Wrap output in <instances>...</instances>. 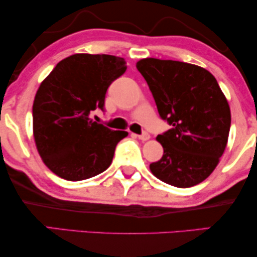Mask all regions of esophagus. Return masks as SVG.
<instances>
[{
  "label": "esophagus",
  "mask_w": 257,
  "mask_h": 257,
  "mask_svg": "<svg viewBox=\"0 0 257 257\" xmlns=\"http://www.w3.org/2000/svg\"><path fill=\"white\" fill-rule=\"evenodd\" d=\"M138 138L140 139V140H143V142H145V140H149L150 139V135L147 132H143L142 135H139L138 136Z\"/></svg>",
  "instance_id": "34e87169"
}]
</instances>
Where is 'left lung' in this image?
I'll list each match as a JSON object with an SVG mask.
<instances>
[{
  "label": "left lung",
  "instance_id": "8db88e82",
  "mask_svg": "<svg viewBox=\"0 0 257 257\" xmlns=\"http://www.w3.org/2000/svg\"><path fill=\"white\" fill-rule=\"evenodd\" d=\"M137 69L172 126L157 137L164 156L151 172L174 187L200 184L219 164L230 130V108L215 77L201 66L157 58L140 59Z\"/></svg>",
  "mask_w": 257,
  "mask_h": 257
}]
</instances>
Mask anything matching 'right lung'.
Listing matches in <instances>:
<instances>
[{
  "label": "right lung",
  "instance_id": "right-lung-1",
  "mask_svg": "<svg viewBox=\"0 0 257 257\" xmlns=\"http://www.w3.org/2000/svg\"><path fill=\"white\" fill-rule=\"evenodd\" d=\"M124 58L76 54L57 63L38 87L33 105L34 138L51 172L69 181L96 177L110 166L126 131L93 121L104 111L111 83L126 71Z\"/></svg>",
  "mask_w": 257,
  "mask_h": 257
}]
</instances>
